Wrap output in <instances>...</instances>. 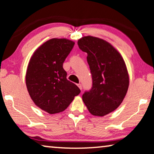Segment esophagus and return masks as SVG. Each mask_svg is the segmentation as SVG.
Here are the masks:
<instances>
[{
	"label": "esophagus",
	"instance_id": "esophagus-1",
	"mask_svg": "<svg viewBox=\"0 0 154 154\" xmlns=\"http://www.w3.org/2000/svg\"><path fill=\"white\" fill-rule=\"evenodd\" d=\"M77 86H78V87L79 88V89H80V90H82V84H77Z\"/></svg>",
	"mask_w": 154,
	"mask_h": 154
}]
</instances>
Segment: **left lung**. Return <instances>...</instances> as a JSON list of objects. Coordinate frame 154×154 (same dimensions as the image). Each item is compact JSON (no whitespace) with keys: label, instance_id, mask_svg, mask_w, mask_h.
<instances>
[{"label":"left lung","instance_id":"obj_1","mask_svg":"<svg viewBox=\"0 0 154 154\" xmlns=\"http://www.w3.org/2000/svg\"><path fill=\"white\" fill-rule=\"evenodd\" d=\"M79 49L87 53L92 76V88L82 96L88 111L103 116L113 112L124 99L129 86L125 61L119 52L103 39L85 36L77 42Z\"/></svg>","mask_w":154,"mask_h":154}]
</instances>
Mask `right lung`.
Listing matches in <instances>:
<instances>
[{"mask_svg": "<svg viewBox=\"0 0 154 154\" xmlns=\"http://www.w3.org/2000/svg\"><path fill=\"white\" fill-rule=\"evenodd\" d=\"M73 41L53 38L31 56L26 74L29 94L35 105L53 114L64 111L81 91L67 79L63 63L74 47Z\"/></svg>", "mask_w": 154, "mask_h": 154, "instance_id": "add662e5", "label": "right lung"}]
</instances>
